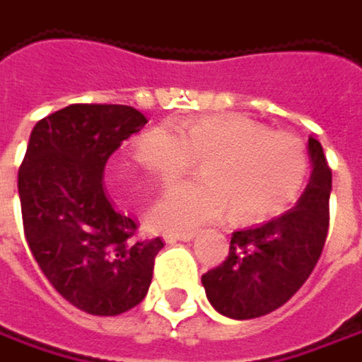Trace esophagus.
Wrapping results in <instances>:
<instances>
[{"label": "esophagus", "instance_id": "34e87169", "mask_svg": "<svg viewBox=\"0 0 362 362\" xmlns=\"http://www.w3.org/2000/svg\"><path fill=\"white\" fill-rule=\"evenodd\" d=\"M197 237L194 230H186V233H168L164 235V239L168 243H176V241H192Z\"/></svg>", "mask_w": 362, "mask_h": 362}]
</instances>
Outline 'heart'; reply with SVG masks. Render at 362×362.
I'll return each mask as SVG.
<instances>
[{"label":"heart","instance_id":"b5f03b06","mask_svg":"<svg viewBox=\"0 0 362 362\" xmlns=\"http://www.w3.org/2000/svg\"><path fill=\"white\" fill-rule=\"evenodd\" d=\"M134 158L162 186L200 160V178L168 190L150 212L158 230H184L233 211L239 223H261L300 198L310 170L306 144L245 115L162 123L135 137Z\"/></svg>","mask_w":362,"mask_h":362}]
</instances>
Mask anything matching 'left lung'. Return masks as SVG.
Returning a JSON list of instances; mask_svg holds the SVG:
<instances>
[{"label": "left lung", "mask_w": 362, "mask_h": 362, "mask_svg": "<svg viewBox=\"0 0 362 362\" xmlns=\"http://www.w3.org/2000/svg\"><path fill=\"white\" fill-rule=\"evenodd\" d=\"M308 153L312 174L298 204L265 225L235 230L227 259L202 275L206 298L223 316L249 320L284 306L320 259L332 170L318 139H308Z\"/></svg>", "instance_id": "8db88e82"}]
</instances>
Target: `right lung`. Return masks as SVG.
Returning a JSON list of instances; mask_svg holds the SVG:
<instances>
[{
  "label": "right lung",
  "mask_w": 362,
  "mask_h": 362,
  "mask_svg": "<svg viewBox=\"0 0 362 362\" xmlns=\"http://www.w3.org/2000/svg\"><path fill=\"white\" fill-rule=\"evenodd\" d=\"M146 123L127 105H69L36 123L18 172L28 247L54 290L87 314L137 306L164 247L139 239L135 218L103 188L107 160Z\"/></svg>",
  "instance_id": "add662e5"
}]
</instances>
